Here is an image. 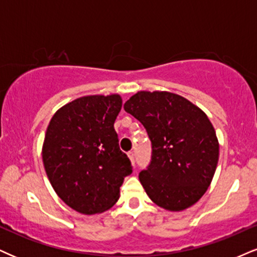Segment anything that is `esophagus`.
Here are the masks:
<instances>
[{"instance_id":"1","label":"esophagus","mask_w":257,"mask_h":257,"mask_svg":"<svg viewBox=\"0 0 257 257\" xmlns=\"http://www.w3.org/2000/svg\"><path fill=\"white\" fill-rule=\"evenodd\" d=\"M128 157H129V159H131V162H132V164H133V165H135V159H134V152H133V151H131V152H128Z\"/></svg>"}]
</instances>
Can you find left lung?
I'll use <instances>...</instances> for the list:
<instances>
[{"label":"left lung","instance_id":"obj_1","mask_svg":"<svg viewBox=\"0 0 257 257\" xmlns=\"http://www.w3.org/2000/svg\"><path fill=\"white\" fill-rule=\"evenodd\" d=\"M124 110L146 129L152 157L139 175L150 199L179 212L197 202L211 184L219 142L211 120L188 99L170 92H138Z\"/></svg>","mask_w":257,"mask_h":257}]
</instances>
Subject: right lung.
<instances>
[{"label": "right lung", "instance_id": "right-lung-1", "mask_svg": "<svg viewBox=\"0 0 257 257\" xmlns=\"http://www.w3.org/2000/svg\"><path fill=\"white\" fill-rule=\"evenodd\" d=\"M122 107L118 94L87 95L52 116L43 145L49 181L66 205L82 214L109 209L133 172L113 128Z\"/></svg>", "mask_w": 257, "mask_h": 257}]
</instances>
